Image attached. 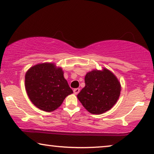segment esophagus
<instances>
[{"label": "esophagus", "instance_id": "34e87169", "mask_svg": "<svg viewBox=\"0 0 154 154\" xmlns=\"http://www.w3.org/2000/svg\"><path fill=\"white\" fill-rule=\"evenodd\" d=\"M79 92H80L79 88H75V89L73 90V92H74L75 94H78L79 93Z\"/></svg>", "mask_w": 154, "mask_h": 154}]
</instances>
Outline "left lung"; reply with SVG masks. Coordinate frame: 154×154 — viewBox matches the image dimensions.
Instances as JSON below:
<instances>
[{
    "instance_id": "left-lung-1",
    "label": "left lung",
    "mask_w": 154,
    "mask_h": 154,
    "mask_svg": "<svg viewBox=\"0 0 154 154\" xmlns=\"http://www.w3.org/2000/svg\"><path fill=\"white\" fill-rule=\"evenodd\" d=\"M85 86L77 95L83 106L93 114H101L113 106L121 93L117 78L109 71H92L85 77Z\"/></svg>"
}]
</instances>
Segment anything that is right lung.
Wrapping results in <instances>:
<instances>
[{"instance_id":"right-lung-1","label":"right lung","mask_w":154,"mask_h":154,"mask_svg":"<svg viewBox=\"0 0 154 154\" xmlns=\"http://www.w3.org/2000/svg\"><path fill=\"white\" fill-rule=\"evenodd\" d=\"M25 87L29 99L37 108L52 111L62 104L66 96L73 93L64 78L61 68L53 64H37L25 75Z\"/></svg>"}]
</instances>
